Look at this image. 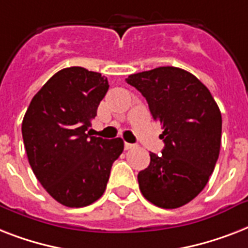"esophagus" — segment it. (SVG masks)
<instances>
[{"label": "esophagus", "mask_w": 248, "mask_h": 248, "mask_svg": "<svg viewBox=\"0 0 248 248\" xmlns=\"http://www.w3.org/2000/svg\"><path fill=\"white\" fill-rule=\"evenodd\" d=\"M135 147V144H131V143H124V149L128 151V149H132V148Z\"/></svg>", "instance_id": "34e87169"}]
</instances>
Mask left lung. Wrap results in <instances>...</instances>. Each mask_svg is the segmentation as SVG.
<instances>
[{
	"mask_svg": "<svg viewBox=\"0 0 248 248\" xmlns=\"http://www.w3.org/2000/svg\"><path fill=\"white\" fill-rule=\"evenodd\" d=\"M162 124V155L138 175L140 192L162 208H177L207 184L221 143V113L211 93L196 76L176 67H159L128 76Z\"/></svg>",
	"mask_w": 248,
	"mask_h": 248,
	"instance_id": "1",
	"label": "left lung"
}]
</instances>
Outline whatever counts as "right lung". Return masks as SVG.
Segmentation results:
<instances>
[{"instance_id": "obj_1", "label": "right lung", "mask_w": 248, "mask_h": 248, "mask_svg": "<svg viewBox=\"0 0 248 248\" xmlns=\"http://www.w3.org/2000/svg\"><path fill=\"white\" fill-rule=\"evenodd\" d=\"M108 79L82 67L64 68L33 96L21 134L33 172L46 192L67 207H85L103 196L124 140L91 136V120Z\"/></svg>"}]
</instances>
